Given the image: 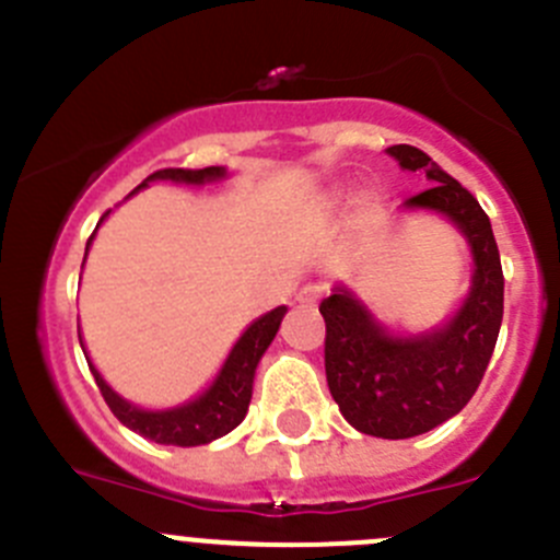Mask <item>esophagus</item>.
Listing matches in <instances>:
<instances>
[{
  "mask_svg": "<svg viewBox=\"0 0 560 560\" xmlns=\"http://www.w3.org/2000/svg\"><path fill=\"white\" fill-rule=\"evenodd\" d=\"M318 300H322V289H318V285H305V289L296 294V302H300L302 307H316Z\"/></svg>",
  "mask_w": 560,
  "mask_h": 560,
  "instance_id": "34e87169",
  "label": "esophagus"
}]
</instances>
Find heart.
<instances>
[{
  "mask_svg": "<svg viewBox=\"0 0 560 560\" xmlns=\"http://www.w3.org/2000/svg\"><path fill=\"white\" fill-rule=\"evenodd\" d=\"M340 197H343V191L332 189L327 197H324L322 206H324V209H327V211L335 209V206L340 203ZM357 211H360V214H363V217L374 214V211H376V195H371V191H365V195L357 197Z\"/></svg>",
  "mask_w": 560,
  "mask_h": 560,
  "instance_id": "obj_1",
  "label": "heart"
}]
</instances>
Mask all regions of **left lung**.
I'll return each instance as SVG.
<instances>
[{"label":"left lung","mask_w":560,"mask_h":560,"mask_svg":"<svg viewBox=\"0 0 560 560\" xmlns=\"http://www.w3.org/2000/svg\"><path fill=\"white\" fill-rule=\"evenodd\" d=\"M398 167L423 170L429 189L409 197L401 214L445 217L472 258L470 289L451 316L418 332H396L343 280L322 302L327 322L324 369L340 415L382 440L425 434L459 415L481 385L500 322L503 269L492 225L476 197L420 148H387Z\"/></svg>","instance_id":"8db88e82"}]
</instances>
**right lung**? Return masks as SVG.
<instances>
[{
	"instance_id": "1",
	"label": "right lung",
	"mask_w": 560,
	"mask_h": 560,
	"mask_svg": "<svg viewBox=\"0 0 560 560\" xmlns=\"http://www.w3.org/2000/svg\"><path fill=\"white\" fill-rule=\"evenodd\" d=\"M228 178L225 167H206V170H159V173L148 175L140 186H137L131 195H137L140 189H148L153 180H173V184H186V186H206V184H220ZM129 195V197H131ZM109 217L106 211L104 217L95 225L93 236L88 238V249H84V260H88L90 247H93V238L98 233V228L104 225V220ZM82 260V269H84ZM289 307L280 305L275 311L264 313V316L255 318L253 324L244 327V332L238 335L236 343L228 351L225 363L220 365L214 380L209 382V387L197 393V396L186 398L184 404H175V407L164 409H148L140 404H131L129 398H124L109 382L101 376V371L95 369V363L90 360L88 349H84V338L79 332V343H82L84 357H88V365L95 376V385H98L101 396L109 404V409L115 412V418L126 425V429L137 431L145 440L159 445H178V448H195V445H209L220 436H225L228 431L236 429L244 420L249 409V398H253V382H255V369H258L260 357L266 354V349L275 340L277 329L283 324Z\"/></svg>"
}]
</instances>
